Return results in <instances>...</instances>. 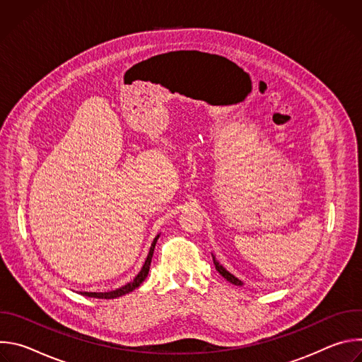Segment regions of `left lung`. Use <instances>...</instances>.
Returning <instances> with one entry per match:
<instances>
[{"mask_svg": "<svg viewBox=\"0 0 362 362\" xmlns=\"http://www.w3.org/2000/svg\"><path fill=\"white\" fill-rule=\"evenodd\" d=\"M214 256V255H212ZM214 264H215V268H216V271L226 279V281H229L230 284H233V285H238V286H242L243 284H242V281L240 279H238L235 275H232L229 271H226L216 259H215V256H214Z\"/></svg>", "mask_w": 362, "mask_h": 362, "instance_id": "1", "label": "left lung"}]
</instances>
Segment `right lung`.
Returning a JSON list of instances; mask_svg holds the SVG:
<instances>
[{"label": "right lung", "instance_id": "right-lung-1", "mask_svg": "<svg viewBox=\"0 0 362 362\" xmlns=\"http://www.w3.org/2000/svg\"><path fill=\"white\" fill-rule=\"evenodd\" d=\"M160 235H158L156 238H154V240L151 242V246H150V250H148V255L146 257L144 261V265L143 268L140 269V272L136 275V278L129 282L127 285L116 289V291H110V292H80L83 296H88V298H98V299H113V298H119L122 295H126L132 291H134L136 288L140 286V284L146 279L147 274H148V269H150V262H151V257H153V250H154V246H156V242L159 239Z\"/></svg>", "mask_w": 362, "mask_h": 362}]
</instances>
